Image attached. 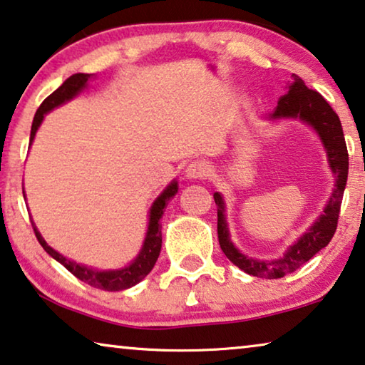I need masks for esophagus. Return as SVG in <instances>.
Wrapping results in <instances>:
<instances>
[{
    "label": "esophagus",
    "instance_id": "esophagus-1",
    "mask_svg": "<svg viewBox=\"0 0 365 365\" xmlns=\"http://www.w3.org/2000/svg\"><path fill=\"white\" fill-rule=\"evenodd\" d=\"M185 172H187L188 178H195V180H197V178L208 177L210 165L203 160H193V162H190L187 170H185Z\"/></svg>",
    "mask_w": 365,
    "mask_h": 365
}]
</instances>
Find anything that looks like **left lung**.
<instances>
[{"label": "left lung", "mask_w": 365, "mask_h": 365, "mask_svg": "<svg viewBox=\"0 0 365 365\" xmlns=\"http://www.w3.org/2000/svg\"><path fill=\"white\" fill-rule=\"evenodd\" d=\"M292 77L293 83L288 85V93L279 98L272 118H300L302 121L317 129L322 138L328 152L329 165L336 175V188L326 205L324 213L288 249L284 257L279 260H255L246 257L232 246L225 217V201L220 193L213 195L217 206V239H220L222 252L246 274L262 277V279H280L287 274H292L304 262H308L314 254L328 246L338 227L341 201L347 182V170H349V154H347L339 116L317 90L308 88L298 75H292Z\"/></svg>", "instance_id": "1"}]
</instances>
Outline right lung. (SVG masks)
<instances>
[{
  "label": "right lung",
  "mask_w": 365,
  "mask_h": 365,
  "mask_svg": "<svg viewBox=\"0 0 365 365\" xmlns=\"http://www.w3.org/2000/svg\"><path fill=\"white\" fill-rule=\"evenodd\" d=\"M91 75H88V73L72 75V77L65 80L52 95H48L46 100L42 101V105L39 106V110H37L36 116H34V121H32L31 143H32V139H34L37 128L41 126L43 114L53 110V108H57L58 105H62V103L72 100V98L77 95L78 91L85 88L86 81H88ZM177 192H178L177 182H172L164 190V193H162L160 197L154 201V205H152V208H150L149 230H148V236H145L143 251L139 252V255L135 257V260L129 265V267L121 269V270H108V272L103 270L101 272V270L88 269V267H85V265H78L77 262H72V260L65 259L63 255L53 251L51 246H47V242L43 241L42 236L39 235V231L36 230L34 222H32V227H34L36 237H37V241H39L41 246L43 247V251H46L48 255H52V257L56 259L57 262H61L68 272H72L77 279H80L81 282H85V284H88L91 287L100 288V290H105V292L126 290V288L139 284V282L143 280L152 269H154L155 260H157V257H159L160 247H162L160 217H162V215H164L167 201L170 200ZM23 195H24V192H23Z\"/></svg>",
  "instance_id": "1"
}]
</instances>
